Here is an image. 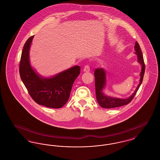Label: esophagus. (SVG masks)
I'll use <instances>...</instances> for the list:
<instances>
[{"instance_id":"34e87169","label":"esophagus","mask_w":160,"mask_h":160,"mask_svg":"<svg viewBox=\"0 0 160 160\" xmlns=\"http://www.w3.org/2000/svg\"><path fill=\"white\" fill-rule=\"evenodd\" d=\"M83 71L84 72H89L90 71V67L89 65H86L84 67Z\"/></svg>"}]
</instances>
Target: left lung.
Returning <instances> with one entry per match:
<instances>
[{"mask_svg":"<svg viewBox=\"0 0 160 160\" xmlns=\"http://www.w3.org/2000/svg\"><path fill=\"white\" fill-rule=\"evenodd\" d=\"M134 49L136 50L135 53L137 54L138 57V62L142 65V71L140 72V83L138 84L137 88L135 92L132 93L131 96L127 99L122 98H116L105 95L102 91L106 84V73L102 68H97L95 69L94 72L95 76V92L97 100L99 104V106L102 108H110L118 107L122 106L127 105L134 98L136 95L137 91L138 90L141 84L142 83L143 76L145 74V65L143 59V54L142 52L141 48L137 41L134 46Z\"/></svg>","mask_w":160,"mask_h":160,"instance_id":"8db88e82","label":"left lung"}]
</instances>
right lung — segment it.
Wrapping results in <instances>:
<instances>
[{
  "label": "right lung",
  "instance_id": "1",
  "mask_svg": "<svg viewBox=\"0 0 160 160\" xmlns=\"http://www.w3.org/2000/svg\"><path fill=\"white\" fill-rule=\"evenodd\" d=\"M33 36L25 42L20 61L21 79L32 98L44 106L59 108L68 101L72 86L80 74V67L74 66L51 78L39 76L31 67L29 48Z\"/></svg>",
  "mask_w": 160,
  "mask_h": 160
}]
</instances>
